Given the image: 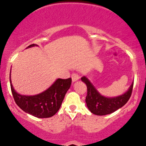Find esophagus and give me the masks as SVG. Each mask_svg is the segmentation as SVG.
Segmentation results:
<instances>
[{
  "instance_id": "1",
  "label": "esophagus",
  "mask_w": 146,
  "mask_h": 146,
  "mask_svg": "<svg viewBox=\"0 0 146 146\" xmlns=\"http://www.w3.org/2000/svg\"><path fill=\"white\" fill-rule=\"evenodd\" d=\"M71 78H72V81L73 82H76L78 80L79 78H80V77H79L78 75L77 74V73H73L71 76Z\"/></svg>"
}]
</instances>
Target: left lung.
Masks as SVG:
<instances>
[{
    "label": "left lung",
    "mask_w": 146,
    "mask_h": 146,
    "mask_svg": "<svg viewBox=\"0 0 146 146\" xmlns=\"http://www.w3.org/2000/svg\"><path fill=\"white\" fill-rule=\"evenodd\" d=\"M81 80L87 85L88 94L85 102L88 108L92 114L99 116L111 114L123 107L129 101L133 86V82H132L127 92L123 95L114 98H107L100 95L85 76L81 78Z\"/></svg>",
    "instance_id": "obj_1"
}]
</instances>
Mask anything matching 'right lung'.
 Segmentation results:
<instances>
[{
	"mask_svg": "<svg viewBox=\"0 0 146 146\" xmlns=\"http://www.w3.org/2000/svg\"><path fill=\"white\" fill-rule=\"evenodd\" d=\"M37 46L31 44L28 46ZM72 79L58 78L46 90L38 95L27 96L18 94L13 88L10 80L11 92L15 102L20 109L38 118H48L54 116L61 107L66 92L70 88Z\"/></svg>",
	"mask_w": 146,
	"mask_h": 146,
	"instance_id": "obj_1",
	"label": "right lung"
}]
</instances>
